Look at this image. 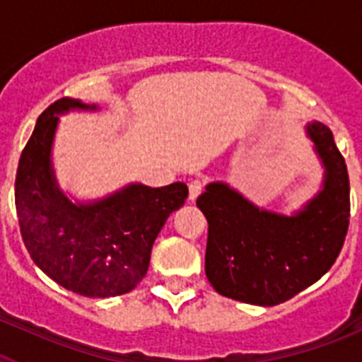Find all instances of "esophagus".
Segmentation results:
<instances>
[{"instance_id": "obj_1", "label": "esophagus", "mask_w": 362, "mask_h": 362, "mask_svg": "<svg viewBox=\"0 0 362 362\" xmlns=\"http://www.w3.org/2000/svg\"><path fill=\"white\" fill-rule=\"evenodd\" d=\"M201 192H203V183H201L199 179H194V181L188 183V199L196 201Z\"/></svg>"}]
</instances>
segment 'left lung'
Returning <instances> with one entry per match:
<instances>
[{
  "label": "left lung",
  "mask_w": 362,
  "mask_h": 362,
  "mask_svg": "<svg viewBox=\"0 0 362 362\" xmlns=\"http://www.w3.org/2000/svg\"><path fill=\"white\" fill-rule=\"evenodd\" d=\"M325 168L322 187L290 216L259 209L223 181L206 185L197 206L209 221L204 272L217 293L274 306L321 279L343 248L350 223V181L332 130L305 127Z\"/></svg>",
  "instance_id": "1"
}]
</instances>
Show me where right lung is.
Returning <instances> with one entry per match:
<instances>
[{
	"label": "right lung",
	"instance_id": "obj_1",
	"mask_svg": "<svg viewBox=\"0 0 362 362\" xmlns=\"http://www.w3.org/2000/svg\"><path fill=\"white\" fill-rule=\"evenodd\" d=\"M98 110L63 98L37 117L16 174V210L32 261L62 284L86 297L130 292L146 276L152 245L188 196L185 183L161 188L130 183L110 196L72 201L59 188L52 145L59 116Z\"/></svg>",
	"mask_w": 362,
	"mask_h": 362
}]
</instances>
